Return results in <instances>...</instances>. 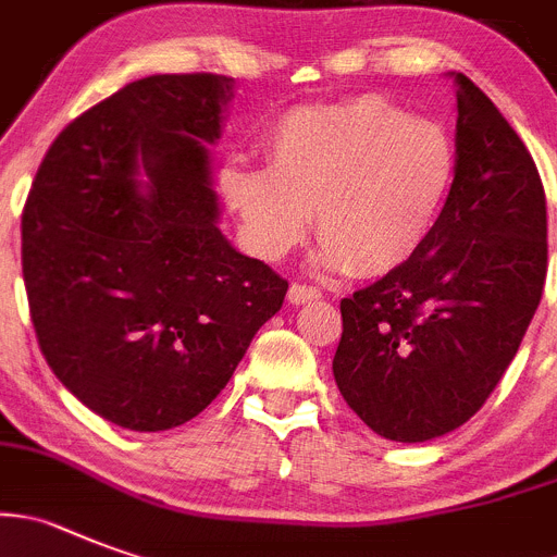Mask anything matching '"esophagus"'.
<instances>
[{"label":"esophagus","mask_w":557,"mask_h":557,"mask_svg":"<svg viewBox=\"0 0 557 557\" xmlns=\"http://www.w3.org/2000/svg\"><path fill=\"white\" fill-rule=\"evenodd\" d=\"M289 304L300 306V304H312V300H320L323 295H320L318 287H309V284H293L287 293Z\"/></svg>","instance_id":"obj_1"}]
</instances>
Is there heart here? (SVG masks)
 <instances>
[{"label":"heart","instance_id":"b5f03b06","mask_svg":"<svg viewBox=\"0 0 557 557\" xmlns=\"http://www.w3.org/2000/svg\"><path fill=\"white\" fill-rule=\"evenodd\" d=\"M270 165H232L221 187L262 257L282 259L318 223L325 268L386 275L436 228L458 173L456 143L384 96L289 112Z\"/></svg>","mask_w":557,"mask_h":557}]
</instances>
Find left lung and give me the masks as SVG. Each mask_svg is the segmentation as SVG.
Masks as SVG:
<instances>
[{
  "label": "left lung",
  "instance_id": "left-lung-1",
  "mask_svg": "<svg viewBox=\"0 0 557 557\" xmlns=\"http://www.w3.org/2000/svg\"><path fill=\"white\" fill-rule=\"evenodd\" d=\"M458 173L408 264L342 298L334 379L392 442H428L481 411L547 278V198L522 137L456 74Z\"/></svg>",
  "mask_w": 557,
  "mask_h": 557
}]
</instances>
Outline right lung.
<instances>
[{
  "instance_id": "obj_1",
  "label": "right lung",
  "mask_w": 557,
  "mask_h": 557,
  "mask_svg": "<svg viewBox=\"0 0 557 557\" xmlns=\"http://www.w3.org/2000/svg\"><path fill=\"white\" fill-rule=\"evenodd\" d=\"M232 85L223 74L129 82L54 137L24 203L40 354L71 395L129 431L201 414L287 295V278L215 226L207 146Z\"/></svg>"
}]
</instances>
